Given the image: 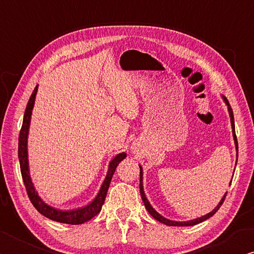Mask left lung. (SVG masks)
<instances>
[{
  "label": "left lung",
  "mask_w": 254,
  "mask_h": 254,
  "mask_svg": "<svg viewBox=\"0 0 254 254\" xmlns=\"http://www.w3.org/2000/svg\"><path fill=\"white\" fill-rule=\"evenodd\" d=\"M224 101H225V103L228 104V108H229V113H230V118H231V124H232V132H233V137H234V142H236V147H237V153H238V139H237V135H236V127H234V117H233V111H232V108L230 107V104H229V101L224 98ZM142 177H143V173H142V169H141V167H140V193H141V197H142V200H143V202H144V205H145V207H146V210H147V212H149V213L153 216V218L155 219V220H158L159 222H162V223H164V224H167V225H171V227H189V225H195V224H197V223H200V222H203V221H205L206 219H209V218H211L212 215L213 214H215V212L218 211L219 209H220V206L222 205V203L224 202V200H225V196H227V193H225L224 194V196L222 197V200L220 201V203L216 205V207L215 209L212 211V212H210V213H207L206 215H203V216H201V218H197V219H195V220H191V221H187V222H175V221H171V220H168V219H165L164 216H162L161 214H159L158 212H156L153 207L151 206V204L149 203V201H147V199L145 197V194H144V191H143V184H142ZM232 182V181H231ZM230 186H231V183H230Z\"/></svg>",
  "instance_id": "left-lung-1"
}]
</instances>
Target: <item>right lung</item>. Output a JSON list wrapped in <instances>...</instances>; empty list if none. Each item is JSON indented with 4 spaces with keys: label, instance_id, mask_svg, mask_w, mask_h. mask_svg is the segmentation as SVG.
<instances>
[{
    "label": "right lung",
    "instance_id": "1",
    "mask_svg": "<svg viewBox=\"0 0 254 254\" xmlns=\"http://www.w3.org/2000/svg\"><path fill=\"white\" fill-rule=\"evenodd\" d=\"M36 91H38V85L35 86V89L32 92V95L27 102L24 118H23V124L20 131V136H18V160H20V168H21V174L23 182H24L25 190L29 196L30 201L34 207L38 210L41 214H43L47 218L57 221V222L66 223V224H82L86 222V221L91 220L92 218L99 213L102 209V205L104 203L105 196H107V192L109 190L110 183L113 174L115 172V169L121 162L123 159L127 158L126 153H120L111 161V163L109 165V171L105 178L104 182L101 187V190L98 193L95 199L91 202L89 205L81 209L72 210V211H61L53 209V207L45 204L44 202L40 199V196L36 193L35 189L33 187V183L31 181L30 173H29V163H27V149H26V142H27V133H29V127H30V120L32 114V109L34 105V100L36 95Z\"/></svg>",
    "mask_w": 254,
    "mask_h": 254
}]
</instances>
